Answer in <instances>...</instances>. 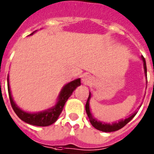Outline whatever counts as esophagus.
Returning <instances> with one entry per match:
<instances>
[{
  "label": "esophagus",
  "mask_w": 154,
  "mask_h": 154,
  "mask_svg": "<svg viewBox=\"0 0 154 154\" xmlns=\"http://www.w3.org/2000/svg\"><path fill=\"white\" fill-rule=\"evenodd\" d=\"M82 82H83L85 85H90V84H92V82H93L94 79L93 77H92V76L90 75H84L82 79Z\"/></svg>",
  "instance_id": "34e87169"
}]
</instances>
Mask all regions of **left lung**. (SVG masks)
I'll return each mask as SVG.
<instances>
[{
  "label": "left lung",
  "instance_id": "1",
  "mask_svg": "<svg viewBox=\"0 0 154 154\" xmlns=\"http://www.w3.org/2000/svg\"><path fill=\"white\" fill-rule=\"evenodd\" d=\"M143 59V66H144V71H145V74L146 75V61H145V58H143V56L141 57ZM91 97V94L89 93V98L87 99L86 104H85V111H86V113L88 115V117H89V121H90L91 124L92 125V126L96 128V130H100V131L103 132H114L116 131V130H120L121 128H123V126H126L132 119H133L134 116H135L136 113L133 114L132 116H130L129 118H126L125 119H122L118 123H114L112 124H109V123H103L99 121H97L96 119H94L93 116H92L90 112V110H89V99Z\"/></svg>",
  "mask_w": 154,
  "mask_h": 154
}]
</instances>
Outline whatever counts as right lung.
Listing matches in <instances>:
<instances>
[{
  "instance_id": "add662e5",
  "label": "right lung",
  "mask_w": 154,
  "mask_h": 154,
  "mask_svg": "<svg viewBox=\"0 0 154 154\" xmlns=\"http://www.w3.org/2000/svg\"><path fill=\"white\" fill-rule=\"evenodd\" d=\"M33 33H31V35H32ZM80 85H81L80 79L71 82H69V83H68L67 85H65L63 87V89H62V92L59 95L58 103H57L55 106L46 110L45 112H38V113H28V112H24L23 110L20 109V108H18L17 106V105L14 102L11 94L10 85H9V81H8V95H9V99H10L11 104L14 111L21 120L28 123V124L38 126H47L55 123V121L58 119L61 112H62L64 106H65L68 99L72 94L73 91Z\"/></svg>"
}]
</instances>
